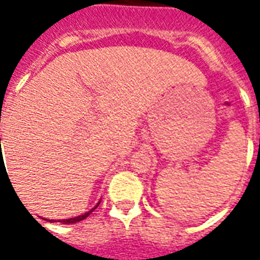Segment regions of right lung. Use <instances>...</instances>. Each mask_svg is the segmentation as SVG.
Listing matches in <instances>:
<instances>
[{"label":"right lung","instance_id":"obj_1","mask_svg":"<svg viewBox=\"0 0 260 260\" xmlns=\"http://www.w3.org/2000/svg\"><path fill=\"white\" fill-rule=\"evenodd\" d=\"M101 202V201H100ZM100 202L93 206L91 211L85 212V213H82V215H79V216H75V218H70V219H62V220H58V222H61V223H67V225H70V223H77V222H81V220H84L85 218H88L89 215H91V212H93V209H96V206L100 205Z\"/></svg>","mask_w":260,"mask_h":260}]
</instances>
